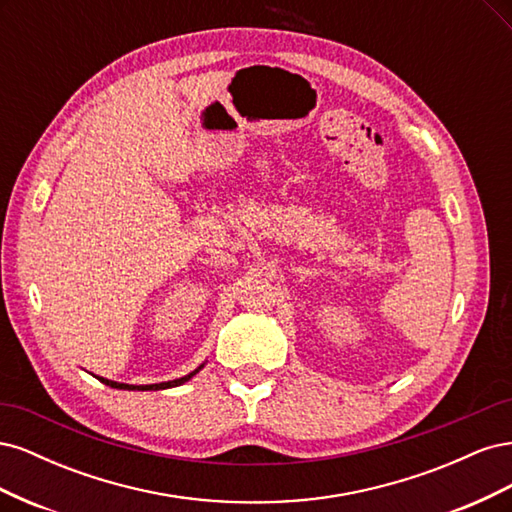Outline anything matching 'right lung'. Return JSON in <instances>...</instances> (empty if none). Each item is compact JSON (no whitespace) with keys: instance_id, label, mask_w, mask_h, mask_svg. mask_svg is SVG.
<instances>
[{"instance_id":"right-lung-1","label":"right lung","mask_w":512,"mask_h":512,"mask_svg":"<svg viewBox=\"0 0 512 512\" xmlns=\"http://www.w3.org/2000/svg\"><path fill=\"white\" fill-rule=\"evenodd\" d=\"M205 367V363L200 365L198 369H194V371H190L188 376H183V378H177V380H168V382H160V384H141V386H136V384H123V382H115V380H106V378H98L100 382H104L106 386H111V389H123V391H162V389H173V386H179V384H183V382H188L190 378H194L200 369Z\"/></svg>"}]
</instances>
